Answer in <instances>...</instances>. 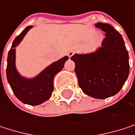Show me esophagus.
I'll return each mask as SVG.
<instances>
[{
	"instance_id": "1",
	"label": "esophagus",
	"mask_w": 135,
	"mask_h": 135,
	"mask_svg": "<svg viewBox=\"0 0 135 135\" xmlns=\"http://www.w3.org/2000/svg\"><path fill=\"white\" fill-rule=\"evenodd\" d=\"M73 55H74V52H73V51H69V52L68 53V56H69V58H71Z\"/></svg>"
}]
</instances>
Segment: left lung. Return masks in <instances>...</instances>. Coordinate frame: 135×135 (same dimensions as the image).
Instances as JSON below:
<instances>
[{"instance_id":"left-lung-1","label":"left lung","mask_w":135,"mask_h":135,"mask_svg":"<svg viewBox=\"0 0 135 135\" xmlns=\"http://www.w3.org/2000/svg\"><path fill=\"white\" fill-rule=\"evenodd\" d=\"M105 33L102 47L89 54H75V73L84 93L98 99L117 94L129 75V55L121 34L108 23L98 22Z\"/></svg>"}]
</instances>
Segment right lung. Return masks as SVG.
Listing matches in <instances>:
<instances>
[{
  "label": "right lung",
  "instance_id": "1",
  "mask_svg": "<svg viewBox=\"0 0 135 135\" xmlns=\"http://www.w3.org/2000/svg\"><path fill=\"white\" fill-rule=\"evenodd\" d=\"M32 27L33 26H27L14 40L8 55L6 74L8 84L17 98L24 104L37 105L51 98L54 90V77L62 69L69 57L65 56L53 62L33 78H26L21 76L15 66V47L20 44Z\"/></svg>",
  "mask_w": 135,
  "mask_h": 135
}]
</instances>
